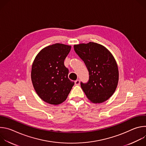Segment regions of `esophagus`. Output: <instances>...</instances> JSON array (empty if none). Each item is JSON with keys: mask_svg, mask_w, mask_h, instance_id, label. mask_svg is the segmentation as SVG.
<instances>
[{"mask_svg": "<svg viewBox=\"0 0 146 146\" xmlns=\"http://www.w3.org/2000/svg\"><path fill=\"white\" fill-rule=\"evenodd\" d=\"M74 83H75V85H76V86H79V85H80V80H76V81H74Z\"/></svg>", "mask_w": 146, "mask_h": 146, "instance_id": "34e87169", "label": "esophagus"}]
</instances>
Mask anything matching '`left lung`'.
<instances>
[{
  "mask_svg": "<svg viewBox=\"0 0 146 146\" xmlns=\"http://www.w3.org/2000/svg\"><path fill=\"white\" fill-rule=\"evenodd\" d=\"M74 49L89 72L88 82H81L87 98L94 103L106 101L114 93L119 80L114 57L105 46L94 42L74 45Z\"/></svg>",
  "mask_w": 146,
  "mask_h": 146,
  "instance_id": "obj_1",
  "label": "left lung"
}]
</instances>
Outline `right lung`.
<instances>
[{"label":"right lung","instance_id":"obj_1","mask_svg":"<svg viewBox=\"0 0 146 146\" xmlns=\"http://www.w3.org/2000/svg\"><path fill=\"white\" fill-rule=\"evenodd\" d=\"M71 46L56 43L44 47L33 60L31 80L37 94L43 101L57 105L68 98L74 82L68 78L64 60Z\"/></svg>","mask_w":146,"mask_h":146}]
</instances>
